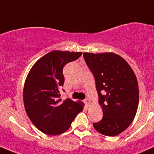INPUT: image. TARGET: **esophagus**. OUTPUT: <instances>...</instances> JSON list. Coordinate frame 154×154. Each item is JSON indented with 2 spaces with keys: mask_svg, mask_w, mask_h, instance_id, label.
Masks as SVG:
<instances>
[{
  "mask_svg": "<svg viewBox=\"0 0 154 154\" xmlns=\"http://www.w3.org/2000/svg\"><path fill=\"white\" fill-rule=\"evenodd\" d=\"M84 103H85V104L86 105V106H89L90 105H91V101H90V100L88 98L85 99Z\"/></svg>",
  "mask_w": 154,
  "mask_h": 154,
  "instance_id": "34e87169",
  "label": "esophagus"
}]
</instances>
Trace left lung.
<instances>
[{
	"mask_svg": "<svg viewBox=\"0 0 154 154\" xmlns=\"http://www.w3.org/2000/svg\"><path fill=\"white\" fill-rule=\"evenodd\" d=\"M83 57L94 75L103 109V119L93 126L105 136H117L130 125L137 112L139 96L136 75L130 65L114 53L85 52Z\"/></svg>",
	"mask_w": 154,
	"mask_h": 154,
	"instance_id": "obj_1",
	"label": "left lung"
}]
</instances>
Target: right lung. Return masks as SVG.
Wrapping results in <instances>:
<instances>
[{
    "label": "right lung",
    "instance_id": "obj_1",
    "mask_svg": "<svg viewBox=\"0 0 154 154\" xmlns=\"http://www.w3.org/2000/svg\"><path fill=\"white\" fill-rule=\"evenodd\" d=\"M81 55L82 52L51 51L33 65L26 78L23 91L26 112L32 123L45 134L55 136L66 132L83 111L82 102L60 99L65 80L63 67Z\"/></svg>",
    "mask_w": 154,
    "mask_h": 154
}]
</instances>
